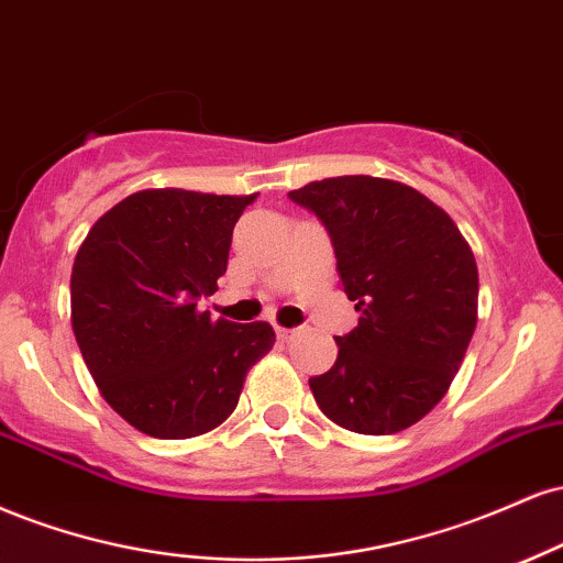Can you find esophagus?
<instances>
[{
	"instance_id": "obj_1",
	"label": "esophagus",
	"mask_w": 563,
	"mask_h": 563,
	"mask_svg": "<svg viewBox=\"0 0 563 563\" xmlns=\"http://www.w3.org/2000/svg\"><path fill=\"white\" fill-rule=\"evenodd\" d=\"M276 336H279L282 342H289L295 336V329H287V327H276Z\"/></svg>"
}]
</instances>
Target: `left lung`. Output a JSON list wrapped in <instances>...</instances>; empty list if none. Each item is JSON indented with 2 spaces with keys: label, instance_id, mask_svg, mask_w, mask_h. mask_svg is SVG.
Listing matches in <instances>:
<instances>
[{
  "label": "left lung",
  "instance_id": "1",
  "mask_svg": "<svg viewBox=\"0 0 563 563\" xmlns=\"http://www.w3.org/2000/svg\"><path fill=\"white\" fill-rule=\"evenodd\" d=\"M327 227L336 274L361 313L310 376L319 408L358 434H395L451 387L477 327L479 274L445 210L400 181L336 176L289 191Z\"/></svg>",
  "mask_w": 563,
  "mask_h": 563
}]
</instances>
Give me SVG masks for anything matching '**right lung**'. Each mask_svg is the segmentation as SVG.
Returning <instances> with one entry per match:
<instances>
[{
	"label": "right lung",
	"instance_id": "right-lung-1",
	"mask_svg": "<svg viewBox=\"0 0 563 563\" xmlns=\"http://www.w3.org/2000/svg\"><path fill=\"white\" fill-rule=\"evenodd\" d=\"M255 195L144 189L91 227L70 274V323L102 398L139 432L187 440L229 419L266 321L210 319L231 231Z\"/></svg>",
	"mask_w": 563,
	"mask_h": 563
}]
</instances>
